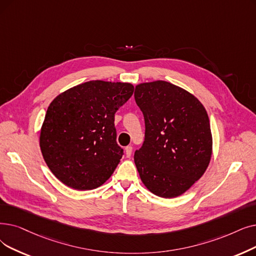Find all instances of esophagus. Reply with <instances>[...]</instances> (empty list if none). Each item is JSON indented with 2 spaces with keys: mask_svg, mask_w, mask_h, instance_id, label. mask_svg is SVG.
<instances>
[{
  "mask_svg": "<svg viewBox=\"0 0 256 256\" xmlns=\"http://www.w3.org/2000/svg\"><path fill=\"white\" fill-rule=\"evenodd\" d=\"M132 146H126V154L128 158H130V156H132Z\"/></svg>",
  "mask_w": 256,
  "mask_h": 256,
  "instance_id": "obj_1",
  "label": "esophagus"
}]
</instances>
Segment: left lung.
I'll list each match as a JSON object with an SVG mask.
<instances>
[{"label": "left lung", "mask_w": 256, "mask_h": 256, "mask_svg": "<svg viewBox=\"0 0 256 256\" xmlns=\"http://www.w3.org/2000/svg\"><path fill=\"white\" fill-rule=\"evenodd\" d=\"M135 100L146 120V140L134 154L140 179L156 196H179L204 174L212 156L206 110L194 95L164 80L137 84Z\"/></svg>", "instance_id": "obj_1"}]
</instances>
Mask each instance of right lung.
<instances>
[{"label": "right lung", "instance_id": "1", "mask_svg": "<svg viewBox=\"0 0 256 256\" xmlns=\"http://www.w3.org/2000/svg\"><path fill=\"white\" fill-rule=\"evenodd\" d=\"M134 92L130 82L91 80L72 86L48 106L40 134L52 174L76 190H91L112 176L124 154L115 113Z\"/></svg>", "mask_w": 256, "mask_h": 256}]
</instances>
